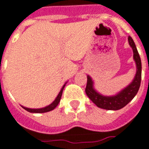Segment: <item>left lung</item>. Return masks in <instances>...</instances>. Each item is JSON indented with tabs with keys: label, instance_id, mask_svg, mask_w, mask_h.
<instances>
[{
	"label": "left lung",
	"instance_id": "left-lung-1",
	"mask_svg": "<svg viewBox=\"0 0 149 149\" xmlns=\"http://www.w3.org/2000/svg\"><path fill=\"white\" fill-rule=\"evenodd\" d=\"M128 41L133 49L134 60L137 66V72L135 77L128 86H126L115 96L106 97L100 94L95 90L93 88V81L89 75L87 76L86 93L98 108L106 110H119L130 102L139 90L141 80V61L135 43L130 36L128 37Z\"/></svg>",
	"mask_w": 149,
	"mask_h": 149
}]
</instances>
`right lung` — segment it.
<instances>
[{"instance_id":"1","label":"right lung","mask_w":149,"mask_h":149,"mask_svg":"<svg viewBox=\"0 0 149 149\" xmlns=\"http://www.w3.org/2000/svg\"><path fill=\"white\" fill-rule=\"evenodd\" d=\"M65 85L66 83L63 86L62 89H61V90L60 91V93H59V94H58V96L56 97V98L55 99V100L53 101V102L51 104L48 105V106H46V107H45V108H25V107H23V106H22V108H24L26 111H29V112H31V113H45V112H48V111H50L53 110L56 106L58 105V104L60 103V99H61V96H62V93H63V89H64V87H65Z\"/></svg>"}]
</instances>
